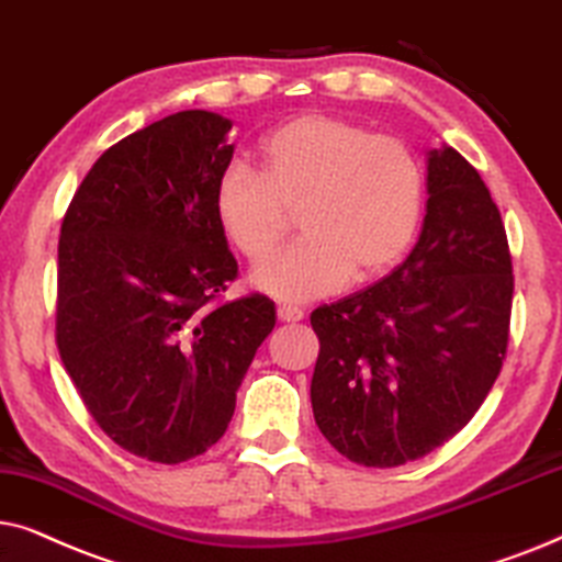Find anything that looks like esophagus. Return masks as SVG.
<instances>
[{
  "label": "esophagus",
  "instance_id": "34e87169",
  "mask_svg": "<svg viewBox=\"0 0 562 562\" xmlns=\"http://www.w3.org/2000/svg\"><path fill=\"white\" fill-rule=\"evenodd\" d=\"M277 318L288 321V324H295V321L303 318V311L293 308V305H280V308H277Z\"/></svg>",
  "mask_w": 562,
  "mask_h": 562
}]
</instances>
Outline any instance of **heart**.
<instances>
[{
  "mask_svg": "<svg viewBox=\"0 0 562 562\" xmlns=\"http://www.w3.org/2000/svg\"><path fill=\"white\" fill-rule=\"evenodd\" d=\"M424 203L426 175L406 140L326 112L277 125L261 140L257 171L231 164L213 190L223 236L251 265L273 256L290 214L302 218L304 241L251 277L288 303L393 269L414 244Z\"/></svg>",
  "mask_w": 562,
  "mask_h": 562,
  "instance_id": "heart-1",
  "label": "heart"
}]
</instances>
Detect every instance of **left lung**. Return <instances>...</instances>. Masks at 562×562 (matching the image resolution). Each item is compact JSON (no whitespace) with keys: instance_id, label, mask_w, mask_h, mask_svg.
Listing matches in <instances>:
<instances>
[{"instance_id":"obj_1","label":"left lung","mask_w":562,"mask_h":562,"mask_svg":"<svg viewBox=\"0 0 562 562\" xmlns=\"http://www.w3.org/2000/svg\"><path fill=\"white\" fill-rule=\"evenodd\" d=\"M414 251L375 285L311 313L313 416L336 452L398 468L458 434L504 368L514 274L488 187L454 148L429 151Z\"/></svg>"}]
</instances>
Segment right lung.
<instances>
[{
  "label": "right lung",
  "instance_id": "add662e5",
  "mask_svg": "<svg viewBox=\"0 0 562 562\" xmlns=\"http://www.w3.org/2000/svg\"><path fill=\"white\" fill-rule=\"evenodd\" d=\"M231 120L184 110L110 146L58 238L56 347L97 426L179 465L218 442L274 303L221 301L238 265L215 221Z\"/></svg>",
  "mask_w": 562,
  "mask_h": 562
}]
</instances>
